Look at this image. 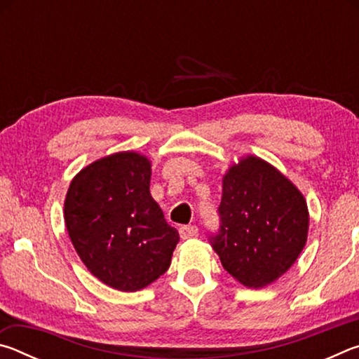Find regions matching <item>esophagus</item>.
Listing matches in <instances>:
<instances>
[{
    "mask_svg": "<svg viewBox=\"0 0 359 359\" xmlns=\"http://www.w3.org/2000/svg\"><path fill=\"white\" fill-rule=\"evenodd\" d=\"M179 234L182 239H190L198 234V228L194 224H185V226H180Z\"/></svg>",
    "mask_w": 359,
    "mask_h": 359,
    "instance_id": "1",
    "label": "esophagus"
}]
</instances>
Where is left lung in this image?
<instances>
[{"label": "left lung", "mask_w": 359, "mask_h": 359, "mask_svg": "<svg viewBox=\"0 0 359 359\" xmlns=\"http://www.w3.org/2000/svg\"><path fill=\"white\" fill-rule=\"evenodd\" d=\"M220 233L210 238L224 269L248 288L280 278L306 247L309 209L287 175L247 155L223 175Z\"/></svg>", "instance_id": "8db88e82"}]
</instances>
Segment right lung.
Returning <instances> with one entry per match:
<instances>
[{
    "label": "right lung",
    "instance_id": "1",
    "mask_svg": "<svg viewBox=\"0 0 359 359\" xmlns=\"http://www.w3.org/2000/svg\"><path fill=\"white\" fill-rule=\"evenodd\" d=\"M151 163L117 151L90 163L71 180L65 224L85 267L118 291H139L165 274L179 242L150 194Z\"/></svg>",
    "mask_w": 359,
    "mask_h": 359
}]
</instances>
